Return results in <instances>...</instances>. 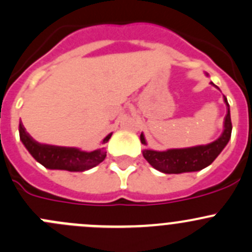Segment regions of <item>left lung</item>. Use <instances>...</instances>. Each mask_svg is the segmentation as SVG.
Returning <instances> with one entry per match:
<instances>
[{"label": "left lung", "mask_w": 252, "mask_h": 252, "mask_svg": "<svg viewBox=\"0 0 252 252\" xmlns=\"http://www.w3.org/2000/svg\"><path fill=\"white\" fill-rule=\"evenodd\" d=\"M213 84V83H211ZM215 85V84H213ZM224 97V102L227 105V116L224 117V129L223 133L217 140L207 145H197L185 149H171L167 151H155V150H144L145 159L157 171L166 174H179L187 172H197L210 166L218 155L222 152L225 145L229 141L232 135V121H230L229 103L227 97ZM141 144L146 145L144 134L140 135Z\"/></svg>", "instance_id": "obj_1"}]
</instances>
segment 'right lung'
Returning <instances> with one entry per match:
<instances>
[{
	"label": "right lung",
	"instance_id": "1",
	"mask_svg": "<svg viewBox=\"0 0 252 252\" xmlns=\"http://www.w3.org/2000/svg\"><path fill=\"white\" fill-rule=\"evenodd\" d=\"M19 136L25 149L36 159L39 163L48 169H62L69 172H84L94 168L105 159V149H98L95 151H81L77 147L56 146V145L40 144L27 133L24 126L19 123ZM112 134H108L103 139L102 144H106Z\"/></svg>",
	"mask_w": 252,
	"mask_h": 252
}]
</instances>
